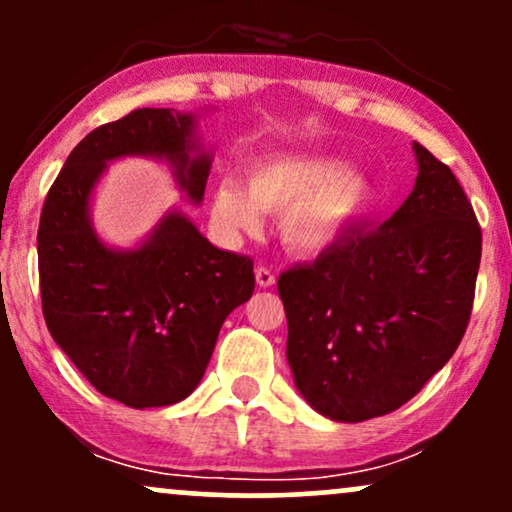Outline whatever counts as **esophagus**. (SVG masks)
Instances as JSON below:
<instances>
[{"mask_svg": "<svg viewBox=\"0 0 512 512\" xmlns=\"http://www.w3.org/2000/svg\"><path fill=\"white\" fill-rule=\"evenodd\" d=\"M255 279H257V286L260 289H269V286H274V272L269 267H257L255 269Z\"/></svg>", "mask_w": 512, "mask_h": 512, "instance_id": "esophagus-1", "label": "esophagus"}]
</instances>
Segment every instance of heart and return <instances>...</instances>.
I'll return each mask as SVG.
<instances>
[{
  "mask_svg": "<svg viewBox=\"0 0 512 512\" xmlns=\"http://www.w3.org/2000/svg\"><path fill=\"white\" fill-rule=\"evenodd\" d=\"M375 182L337 156H269L248 168V187L223 178L211 190V216L226 233L252 231L260 211L279 215V238L317 255L361 226L375 207Z\"/></svg>",
  "mask_w": 512,
  "mask_h": 512,
  "instance_id": "obj_1",
  "label": "heart"
}]
</instances>
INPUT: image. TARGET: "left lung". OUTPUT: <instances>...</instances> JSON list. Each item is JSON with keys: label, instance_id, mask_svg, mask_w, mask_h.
I'll list each match as a JSON object with an SVG mask.
<instances>
[{"label": "left lung", "instance_id": "1", "mask_svg": "<svg viewBox=\"0 0 512 512\" xmlns=\"http://www.w3.org/2000/svg\"><path fill=\"white\" fill-rule=\"evenodd\" d=\"M414 190L383 226L279 276L286 361L317 414L342 424L409 402L455 354L472 313L481 228L452 170L414 142Z\"/></svg>", "mask_w": 512, "mask_h": 512}]
</instances>
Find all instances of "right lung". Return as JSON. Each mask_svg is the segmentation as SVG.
<instances>
[{"mask_svg": "<svg viewBox=\"0 0 512 512\" xmlns=\"http://www.w3.org/2000/svg\"><path fill=\"white\" fill-rule=\"evenodd\" d=\"M199 117L142 108L93 129L64 161L40 214V296L52 339L101 395L132 409L190 395L223 320L255 291L250 257L211 245L178 207L132 248L105 243L93 228L96 187L120 158L166 163L182 195L202 204L214 151Z\"/></svg>", "mask_w": 512, "mask_h": 512, "instance_id": "right-lung-1", "label": "right lung"}]
</instances>
